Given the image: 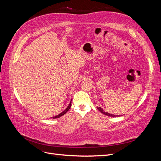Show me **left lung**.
Returning <instances> with one entry per match:
<instances>
[{
	"instance_id": "8db88e82",
	"label": "left lung",
	"mask_w": 161,
	"mask_h": 161,
	"mask_svg": "<svg viewBox=\"0 0 161 161\" xmlns=\"http://www.w3.org/2000/svg\"><path fill=\"white\" fill-rule=\"evenodd\" d=\"M97 109H98L100 112H101L102 114H103L104 115H106L109 116V117H119V116H121V115H114V114H109V113H108V112L105 111L103 109H102L101 108H100V107H97Z\"/></svg>"
}]
</instances>
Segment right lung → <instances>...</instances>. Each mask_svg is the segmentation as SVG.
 <instances>
[{
  "instance_id": "right-lung-1",
  "label": "right lung",
  "mask_w": 161,
  "mask_h": 161,
  "mask_svg": "<svg viewBox=\"0 0 161 161\" xmlns=\"http://www.w3.org/2000/svg\"><path fill=\"white\" fill-rule=\"evenodd\" d=\"M72 101V100H71ZM71 108V101L70 102V103H69V106H68L67 107V108H66V109L64 110V111H63L62 112H61V113L60 114H58V115H56V116H54V117H53V119H56V118H60V117L61 116H62L63 115H64L66 113V112L68 111H69V109H70V108Z\"/></svg>"
}]
</instances>
